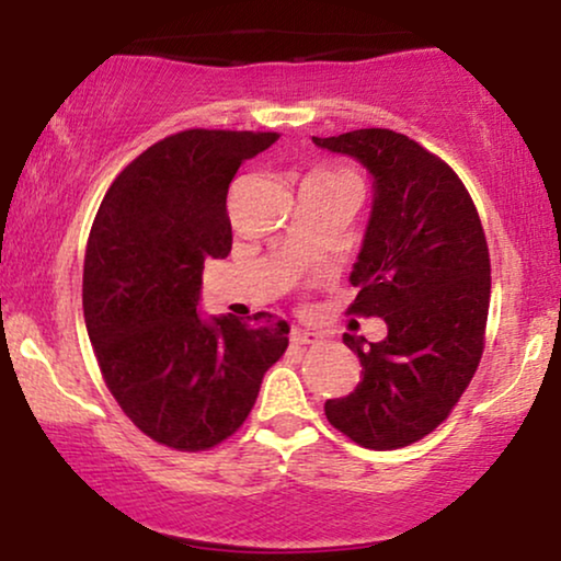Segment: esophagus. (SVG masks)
Listing matches in <instances>:
<instances>
[{
	"label": "esophagus",
	"mask_w": 561,
	"mask_h": 561,
	"mask_svg": "<svg viewBox=\"0 0 561 561\" xmlns=\"http://www.w3.org/2000/svg\"><path fill=\"white\" fill-rule=\"evenodd\" d=\"M290 344H296V347H313V344H321V334L309 332V329H294L290 332Z\"/></svg>",
	"instance_id": "34e87169"
}]
</instances>
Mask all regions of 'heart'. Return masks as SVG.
<instances>
[{"mask_svg": "<svg viewBox=\"0 0 561 561\" xmlns=\"http://www.w3.org/2000/svg\"><path fill=\"white\" fill-rule=\"evenodd\" d=\"M313 175H324V179H334V181H355V183H359L350 171H321V173H313Z\"/></svg>", "mask_w": 561, "mask_h": 561, "instance_id": "heart-1", "label": "heart"}]
</instances>
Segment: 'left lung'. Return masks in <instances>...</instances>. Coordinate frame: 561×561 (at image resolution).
Returning a JSON list of instances; mask_svg holds the SVG:
<instances>
[{
    "label": "left lung",
    "mask_w": 561,
    "mask_h": 561,
    "mask_svg": "<svg viewBox=\"0 0 561 561\" xmlns=\"http://www.w3.org/2000/svg\"><path fill=\"white\" fill-rule=\"evenodd\" d=\"M313 142L373 173L370 221L350 275L359 294L347 313L388 324L382 342L344 334L363 375L324 413L359 447H409L449 416L485 350L490 252L480 214L442 158L393 129Z\"/></svg>",
    "instance_id": "left-lung-1"
}]
</instances>
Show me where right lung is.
Returning a JSON list of instances; mask_svg holds the SVG:
<instances>
[{"mask_svg":"<svg viewBox=\"0 0 561 561\" xmlns=\"http://www.w3.org/2000/svg\"><path fill=\"white\" fill-rule=\"evenodd\" d=\"M278 133L183 129L140 152L102 198L83 257V319L102 378L152 442L204 451L250 416L288 324L196 313L204 260L227 257V191Z\"/></svg>","mask_w":561,"mask_h":561,"instance_id":"add662e5","label":"right lung"}]
</instances>
